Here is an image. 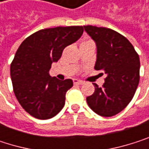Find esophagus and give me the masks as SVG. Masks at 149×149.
Instances as JSON below:
<instances>
[{"mask_svg": "<svg viewBox=\"0 0 149 149\" xmlns=\"http://www.w3.org/2000/svg\"><path fill=\"white\" fill-rule=\"evenodd\" d=\"M73 83H74V85H79V86L84 85V82H83V81H81V80H79V79H73Z\"/></svg>", "mask_w": 149, "mask_h": 149, "instance_id": "34e87169", "label": "esophagus"}]
</instances>
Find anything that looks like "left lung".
I'll use <instances>...</instances> for the list:
<instances>
[{
    "label": "left lung",
    "instance_id": "obj_1",
    "mask_svg": "<svg viewBox=\"0 0 149 149\" xmlns=\"http://www.w3.org/2000/svg\"><path fill=\"white\" fill-rule=\"evenodd\" d=\"M95 42L94 69L107 74L103 87L86 98L90 108L103 117L120 113L132 100L140 81V58L132 43L120 33L107 28L84 26Z\"/></svg>",
    "mask_w": 149,
    "mask_h": 149
}]
</instances>
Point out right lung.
I'll return each instance as SVG.
<instances>
[{"label":"right lung","instance_id":"obj_1","mask_svg":"<svg viewBox=\"0 0 149 149\" xmlns=\"http://www.w3.org/2000/svg\"><path fill=\"white\" fill-rule=\"evenodd\" d=\"M83 32L82 26L41 29L19 46L10 65V76L18 102L31 116L47 120L63 109L73 82L50 77L49 70L63 49L77 42Z\"/></svg>","mask_w":149,"mask_h":149}]
</instances>
